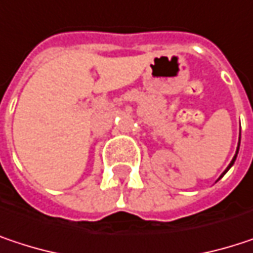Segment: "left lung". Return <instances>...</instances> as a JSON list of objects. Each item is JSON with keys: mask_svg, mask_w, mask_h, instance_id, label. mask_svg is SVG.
Returning <instances> with one entry per match:
<instances>
[{"mask_svg": "<svg viewBox=\"0 0 253 253\" xmlns=\"http://www.w3.org/2000/svg\"><path fill=\"white\" fill-rule=\"evenodd\" d=\"M239 146H240V136H239V143H237V149H236V155H234V157H233V160H231V163H230V164H228V167H227V169H226V171H224V173H223V174H221V177L224 176V174H226V173H227L228 170H230V169H231V166H233V164H234V161H236V158H237V154H239ZM221 177H220V178H221ZM220 178H218V180H220Z\"/></svg>", "mask_w": 253, "mask_h": 253, "instance_id": "obj_1", "label": "left lung"}]
</instances>
